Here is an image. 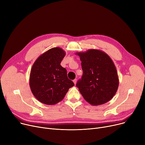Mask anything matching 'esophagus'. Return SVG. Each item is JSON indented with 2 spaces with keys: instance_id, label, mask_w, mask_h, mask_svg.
<instances>
[{
  "instance_id": "obj_1",
  "label": "esophagus",
  "mask_w": 145,
  "mask_h": 145,
  "mask_svg": "<svg viewBox=\"0 0 145 145\" xmlns=\"http://www.w3.org/2000/svg\"><path fill=\"white\" fill-rule=\"evenodd\" d=\"M73 83H74V85H76V82H77V79H74L73 80Z\"/></svg>"
}]
</instances>
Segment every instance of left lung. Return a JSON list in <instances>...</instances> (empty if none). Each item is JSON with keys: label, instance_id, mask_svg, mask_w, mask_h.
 I'll return each mask as SVG.
<instances>
[{"label": "left lung", "instance_id": "left-lung-1", "mask_svg": "<svg viewBox=\"0 0 145 145\" xmlns=\"http://www.w3.org/2000/svg\"><path fill=\"white\" fill-rule=\"evenodd\" d=\"M75 54L82 62L83 73L76 86L83 98L94 106L110 101L117 92L119 81L116 66L109 56L97 49Z\"/></svg>", "mask_w": 145, "mask_h": 145}]
</instances>
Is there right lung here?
I'll use <instances>...</instances> for the list:
<instances>
[{
  "mask_svg": "<svg viewBox=\"0 0 145 145\" xmlns=\"http://www.w3.org/2000/svg\"><path fill=\"white\" fill-rule=\"evenodd\" d=\"M66 55L59 47L52 48L39 56L30 71L29 85L34 96L45 105H55L65 96L74 83L60 65Z\"/></svg>",
  "mask_w": 145,
  "mask_h": 145,
  "instance_id": "1",
  "label": "right lung"
}]
</instances>
